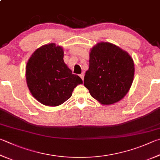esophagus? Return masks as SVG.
<instances>
[{
    "mask_svg": "<svg viewBox=\"0 0 160 160\" xmlns=\"http://www.w3.org/2000/svg\"><path fill=\"white\" fill-rule=\"evenodd\" d=\"M84 76H85V74H84V72H82V73H81L80 75V77L81 78V79H82V80H84Z\"/></svg>",
    "mask_w": 160,
    "mask_h": 160,
    "instance_id": "obj_1",
    "label": "esophagus"
}]
</instances>
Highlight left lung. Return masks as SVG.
Instances as JSON below:
<instances>
[{
  "instance_id": "obj_1",
  "label": "left lung",
  "mask_w": 160,
  "mask_h": 160,
  "mask_svg": "<svg viewBox=\"0 0 160 160\" xmlns=\"http://www.w3.org/2000/svg\"><path fill=\"white\" fill-rule=\"evenodd\" d=\"M133 61L127 52L111 43L99 42L89 54L84 85L93 98L104 105L121 100L132 86Z\"/></svg>"
}]
</instances>
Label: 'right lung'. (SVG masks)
I'll list each match as a JSON object with an SVG mask.
<instances>
[{
	"instance_id": "1",
	"label": "right lung",
	"mask_w": 160,
	"mask_h": 160,
	"mask_svg": "<svg viewBox=\"0 0 160 160\" xmlns=\"http://www.w3.org/2000/svg\"><path fill=\"white\" fill-rule=\"evenodd\" d=\"M63 51L54 43L42 45L31 55L26 78L31 94L43 105L59 106L71 97L82 80L63 62Z\"/></svg>"
}]
</instances>
